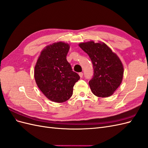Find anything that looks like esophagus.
I'll list each match as a JSON object with an SVG mask.
<instances>
[{"label":"esophagus","instance_id":"1","mask_svg":"<svg viewBox=\"0 0 148 148\" xmlns=\"http://www.w3.org/2000/svg\"><path fill=\"white\" fill-rule=\"evenodd\" d=\"M79 77H80L82 78V77H83V73L82 72H80V73H79Z\"/></svg>","mask_w":148,"mask_h":148}]
</instances>
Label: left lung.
<instances>
[{"label": "left lung", "mask_w": 148, "mask_h": 148, "mask_svg": "<svg viewBox=\"0 0 148 148\" xmlns=\"http://www.w3.org/2000/svg\"><path fill=\"white\" fill-rule=\"evenodd\" d=\"M79 46L87 53L94 69L89 84L95 96L106 97L113 95L122 82L123 66L116 53L104 42H82Z\"/></svg>", "instance_id": "obj_1"}]
</instances>
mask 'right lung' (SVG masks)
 I'll return each mask as SVG.
<instances>
[{
    "label": "right lung",
    "instance_id": "right-lung-1",
    "mask_svg": "<svg viewBox=\"0 0 148 148\" xmlns=\"http://www.w3.org/2000/svg\"><path fill=\"white\" fill-rule=\"evenodd\" d=\"M69 44L58 42L43 49L34 67V79L40 90L49 100L64 102L72 96L79 76L72 71L66 57Z\"/></svg>",
    "mask_w": 148,
    "mask_h": 148
}]
</instances>
